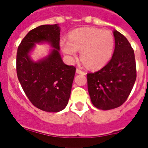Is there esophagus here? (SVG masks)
I'll return each mask as SVG.
<instances>
[{
	"mask_svg": "<svg viewBox=\"0 0 148 148\" xmlns=\"http://www.w3.org/2000/svg\"><path fill=\"white\" fill-rule=\"evenodd\" d=\"M76 73L79 74H86V73H85L84 71H81V70H79V69H77V70H76Z\"/></svg>",
	"mask_w": 148,
	"mask_h": 148,
	"instance_id": "34e87169",
	"label": "esophagus"
}]
</instances>
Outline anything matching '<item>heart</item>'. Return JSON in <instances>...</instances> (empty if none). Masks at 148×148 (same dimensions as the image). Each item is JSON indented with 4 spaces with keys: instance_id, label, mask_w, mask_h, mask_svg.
I'll return each mask as SVG.
<instances>
[{
    "instance_id": "heart-1",
    "label": "heart",
    "mask_w": 148,
    "mask_h": 148,
    "mask_svg": "<svg viewBox=\"0 0 148 148\" xmlns=\"http://www.w3.org/2000/svg\"><path fill=\"white\" fill-rule=\"evenodd\" d=\"M62 52L70 60L81 51V58L90 69H99L111 59L114 49V37L108 30L96 27H80L69 34V40L60 41Z\"/></svg>"
}]
</instances>
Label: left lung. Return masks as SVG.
<instances>
[{"label": "left lung", "instance_id": "left-lung-1", "mask_svg": "<svg viewBox=\"0 0 148 148\" xmlns=\"http://www.w3.org/2000/svg\"><path fill=\"white\" fill-rule=\"evenodd\" d=\"M115 49L111 60L100 71L87 74L88 91L93 105L102 110L121 106L136 79L133 49L127 39L114 30Z\"/></svg>", "mask_w": 148, "mask_h": 148}]
</instances>
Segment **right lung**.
<instances>
[{"instance_id": "add662e5", "label": "right lung", "mask_w": 148, "mask_h": 148, "mask_svg": "<svg viewBox=\"0 0 148 148\" xmlns=\"http://www.w3.org/2000/svg\"><path fill=\"white\" fill-rule=\"evenodd\" d=\"M58 24L41 25L30 31L19 46L16 72L19 82L34 106L57 112L67 106L76 69L66 65L59 53ZM47 43L49 55L34 61L30 53L36 44Z\"/></svg>"}]
</instances>
